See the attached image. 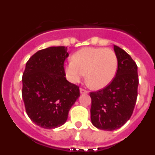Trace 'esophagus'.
<instances>
[{"label": "esophagus", "mask_w": 155, "mask_h": 155, "mask_svg": "<svg viewBox=\"0 0 155 155\" xmlns=\"http://www.w3.org/2000/svg\"><path fill=\"white\" fill-rule=\"evenodd\" d=\"M80 92L81 94H87L88 91H87V90L84 89V88H80Z\"/></svg>", "instance_id": "obj_1"}]
</instances>
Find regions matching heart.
Segmentation results:
<instances>
[{"label":"heart","instance_id":"obj_1","mask_svg":"<svg viewBox=\"0 0 155 155\" xmlns=\"http://www.w3.org/2000/svg\"><path fill=\"white\" fill-rule=\"evenodd\" d=\"M118 58L109 48L87 47L76 52L72 61L64 67L66 76L72 83H78L86 75L93 89H102L110 84L116 76Z\"/></svg>","mask_w":155,"mask_h":155}]
</instances>
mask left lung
I'll use <instances>...</instances> for the list:
<instances>
[{
	"instance_id": "left-lung-1",
	"label": "left lung",
	"mask_w": 155,
	"mask_h": 155,
	"mask_svg": "<svg viewBox=\"0 0 155 155\" xmlns=\"http://www.w3.org/2000/svg\"><path fill=\"white\" fill-rule=\"evenodd\" d=\"M114 51L118 58L116 77L104 88L90 92L91 123L98 129L109 131L120 128L130 120L139 84L136 63L119 46H114Z\"/></svg>"
}]
</instances>
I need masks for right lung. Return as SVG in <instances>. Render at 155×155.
Returning <instances> with one entry per match:
<instances>
[{"mask_svg": "<svg viewBox=\"0 0 155 155\" xmlns=\"http://www.w3.org/2000/svg\"><path fill=\"white\" fill-rule=\"evenodd\" d=\"M68 47L52 46L29 58L22 75V98L26 113L39 127L53 129L68 120L71 106L80 96L79 87L64 76Z\"/></svg>", "mask_w": 155, "mask_h": 155, "instance_id": "add662e5", "label": "right lung"}]
</instances>
